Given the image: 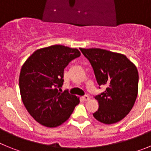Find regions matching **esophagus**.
<instances>
[{
  "instance_id": "esophagus-1",
  "label": "esophagus",
  "mask_w": 151,
  "mask_h": 151,
  "mask_svg": "<svg viewBox=\"0 0 151 151\" xmlns=\"http://www.w3.org/2000/svg\"><path fill=\"white\" fill-rule=\"evenodd\" d=\"M82 99H83L85 101H88L89 100V97L88 95L83 96V97H82Z\"/></svg>"
}]
</instances>
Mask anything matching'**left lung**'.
I'll use <instances>...</instances> for the list:
<instances>
[{
	"label": "left lung",
	"instance_id": "1",
	"mask_svg": "<svg viewBox=\"0 0 151 151\" xmlns=\"http://www.w3.org/2000/svg\"><path fill=\"white\" fill-rule=\"evenodd\" d=\"M94 69L97 84L106 90L95 99L94 118L104 124L122 120L132 109L138 91V69L125 55L100 48H80Z\"/></svg>",
	"mask_w": 151,
	"mask_h": 151
}]
</instances>
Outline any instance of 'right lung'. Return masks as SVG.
Returning <instances> with one entry per match:
<instances>
[{"mask_svg": "<svg viewBox=\"0 0 151 151\" xmlns=\"http://www.w3.org/2000/svg\"><path fill=\"white\" fill-rule=\"evenodd\" d=\"M79 50L63 45L35 50L22 65L19 90L23 104L32 116L46 127L54 128L71 116L79 98L68 91L61 92L63 71L80 57Z\"/></svg>", "mask_w": 151, "mask_h": 151, "instance_id": "add662e5", "label": "right lung"}]
</instances>
